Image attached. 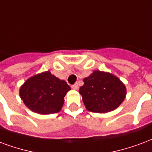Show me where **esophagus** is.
Returning <instances> with one entry per match:
<instances>
[{"mask_svg": "<svg viewBox=\"0 0 152 152\" xmlns=\"http://www.w3.org/2000/svg\"><path fill=\"white\" fill-rule=\"evenodd\" d=\"M72 88L73 89H78V88H79V86H78V84H77V83L74 84L73 85H72Z\"/></svg>", "mask_w": 152, "mask_h": 152, "instance_id": "1", "label": "esophagus"}]
</instances>
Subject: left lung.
<instances>
[{
	"mask_svg": "<svg viewBox=\"0 0 152 152\" xmlns=\"http://www.w3.org/2000/svg\"><path fill=\"white\" fill-rule=\"evenodd\" d=\"M85 107L94 113H107L118 107L126 94V86L113 74L94 71L84 79L79 90Z\"/></svg>",
	"mask_w": 152,
	"mask_h": 152,
	"instance_id": "obj_1",
	"label": "left lung"
}]
</instances>
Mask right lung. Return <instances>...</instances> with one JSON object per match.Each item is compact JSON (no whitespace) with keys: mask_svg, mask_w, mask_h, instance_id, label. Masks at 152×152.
<instances>
[{"mask_svg":"<svg viewBox=\"0 0 152 152\" xmlns=\"http://www.w3.org/2000/svg\"><path fill=\"white\" fill-rule=\"evenodd\" d=\"M71 88L48 71L30 77L20 88L19 94L30 110L40 114L60 111L64 96Z\"/></svg>","mask_w":152,"mask_h":152,"instance_id":"1","label":"right lung"}]
</instances>
